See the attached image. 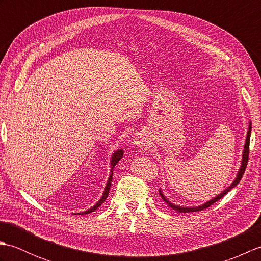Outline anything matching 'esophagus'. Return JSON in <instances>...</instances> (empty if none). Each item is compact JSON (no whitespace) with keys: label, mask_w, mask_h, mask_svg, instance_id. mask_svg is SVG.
I'll list each match as a JSON object with an SVG mask.
<instances>
[{"label":"esophagus","mask_w":261,"mask_h":261,"mask_svg":"<svg viewBox=\"0 0 261 261\" xmlns=\"http://www.w3.org/2000/svg\"><path fill=\"white\" fill-rule=\"evenodd\" d=\"M137 145H138V147H140V148H145V147H147V143L143 141V140H139L137 142Z\"/></svg>","instance_id":"34e87169"}]
</instances>
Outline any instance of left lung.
Instances as JSON below:
<instances>
[{
	"label": "left lung",
	"instance_id": "8db88e82",
	"mask_svg": "<svg viewBox=\"0 0 261 261\" xmlns=\"http://www.w3.org/2000/svg\"><path fill=\"white\" fill-rule=\"evenodd\" d=\"M250 135H251V123H250V125H249V130H248V134H247V139H246V145H245V150H243V154H242L241 167H240V169H239V173H238V175H237V178L234 179V181L232 182V184H231L228 188H226L225 191H223L222 193L219 194L218 196L212 198V199H211V201L206 202L205 204L201 205V206H195V207H182V206H177V205H175V204H173V203H170V202L168 201V199L164 196V194L162 193V191H159L160 196H162V198L164 199V201H165L166 203H167V205H168L169 207H171L173 210L177 211V212H180V213L197 212V211H202V210H204V208L210 207L211 205L214 204L215 202H218L219 199L222 198L226 193H228L229 191H231L232 188H233L234 186H237V185L240 182L243 174H245V170H246V168H247V164H248V159H249V143H250Z\"/></svg>",
	"mask_w": 261,
	"mask_h": 261
}]
</instances>
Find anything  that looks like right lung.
Returning <instances> with one entry per match:
<instances>
[{
    "label": "right lung",
    "mask_w": 261,
    "mask_h": 261,
    "mask_svg": "<svg viewBox=\"0 0 261 261\" xmlns=\"http://www.w3.org/2000/svg\"><path fill=\"white\" fill-rule=\"evenodd\" d=\"M122 157H123V150H122V149H120V150L115 151V152L113 153L112 159H111V174H110L107 187H105V190H104V193H103V195H102L101 199H99V201H98L95 205H94L93 207H91L90 210H87V211H85V212H82V213H77L76 215L92 213V212H94V211H95L96 208H98V207L101 206V205L103 204V202L105 201V199H107V197H108V195H109V191H110V187H111V182H112V176H113V168H114V166L119 163V160H120Z\"/></svg>",
    "instance_id": "obj_1"
}]
</instances>
